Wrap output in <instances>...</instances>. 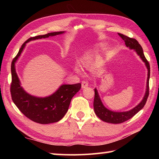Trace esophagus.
<instances>
[{
  "instance_id": "1",
  "label": "esophagus",
  "mask_w": 159,
  "mask_h": 159,
  "mask_svg": "<svg viewBox=\"0 0 159 159\" xmlns=\"http://www.w3.org/2000/svg\"><path fill=\"white\" fill-rule=\"evenodd\" d=\"M87 86H88V82H87V80H83V81H82V85H81L82 88L83 89L85 88V87H87Z\"/></svg>"
}]
</instances>
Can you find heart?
Instances as JSON below:
<instances>
[{
  "label": "heart",
  "mask_w": 159,
  "mask_h": 159,
  "mask_svg": "<svg viewBox=\"0 0 159 159\" xmlns=\"http://www.w3.org/2000/svg\"><path fill=\"white\" fill-rule=\"evenodd\" d=\"M92 59V53L88 52H86L84 54V55H82L81 58H80V62H81L82 64L83 65H87V63H88ZM74 70L76 72L79 73L80 69H79V67L78 65H76L74 67Z\"/></svg>",
  "instance_id": "obj_1"
}]
</instances>
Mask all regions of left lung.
<instances>
[{
  "label": "left lung",
  "instance_id": "obj_1",
  "mask_svg": "<svg viewBox=\"0 0 159 159\" xmlns=\"http://www.w3.org/2000/svg\"><path fill=\"white\" fill-rule=\"evenodd\" d=\"M119 35L122 39L126 47L129 48L130 50H134L138 55L139 56L141 60L145 63L148 69V78L146 84V90L145 95L142 100L141 101L139 104L128 111H123V112H116V111H111L104 106L103 103L101 101L100 96L96 88L94 89L95 92V96L93 100V109L96 116L98 117L101 120H102L107 123L111 124H120L124 122L133 117L134 115L137 114L139 111L143 109L145 104L146 103L148 97L149 96V79L150 75V64L148 63L146 57L144 56L142 47L139 43L135 39L128 38V37L123 34L119 33Z\"/></svg>",
  "mask_w": 159,
  "mask_h": 159
}]
</instances>
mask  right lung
Here are the masks:
<instances>
[{"label":"right lung","mask_w":159,"mask_h":159,"mask_svg":"<svg viewBox=\"0 0 159 159\" xmlns=\"http://www.w3.org/2000/svg\"><path fill=\"white\" fill-rule=\"evenodd\" d=\"M65 31L49 33L48 34L38 35L29 38L23 43L18 55L11 63V94L13 102L19 110L35 122L47 124L57 122L61 120L68 111V108L73 96L79 92L81 84L61 85L55 93L46 97H37L28 93L21 86L20 79L16 73L15 64L18 59L26 43L32 40L63 34Z\"/></svg>","instance_id":"right-lung-1"}]
</instances>
